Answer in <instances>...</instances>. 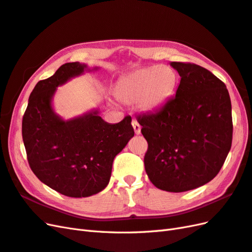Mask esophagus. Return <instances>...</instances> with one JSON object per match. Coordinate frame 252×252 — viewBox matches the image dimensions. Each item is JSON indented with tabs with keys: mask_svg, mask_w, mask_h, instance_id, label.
<instances>
[{
	"mask_svg": "<svg viewBox=\"0 0 252 252\" xmlns=\"http://www.w3.org/2000/svg\"><path fill=\"white\" fill-rule=\"evenodd\" d=\"M132 125H133V127H134L135 134H136V135H139V134H140V131H141V126H140V125H139L138 122L136 121V120H133V121H132Z\"/></svg>",
	"mask_w": 252,
	"mask_h": 252,
	"instance_id": "34e87169",
	"label": "esophagus"
}]
</instances>
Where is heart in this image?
Here are the masks:
<instances>
[{
  "instance_id": "obj_1",
  "label": "heart",
  "mask_w": 252,
  "mask_h": 252,
  "mask_svg": "<svg viewBox=\"0 0 252 252\" xmlns=\"http://www.w3.org/2000/svg\"><path fill=\"white\" fill-rule=\"evenodd\" d=\"M177 82L178 77L173 68L153 65L121 78L115 94L121 102L139 104L142 110L153 111L174 94Z\"/></svg>"
}]
</instances>
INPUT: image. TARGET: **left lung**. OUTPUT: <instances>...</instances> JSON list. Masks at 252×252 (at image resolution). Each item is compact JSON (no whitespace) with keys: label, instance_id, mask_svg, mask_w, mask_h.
I'll return each mask as SVG.
<instances>
[{"label":"left lung","instance_id":"obj_1","mask_svg":"<svg viewBox=\"0 0 252 252\" xmlns=\"http://www.w3.org/2000/svg\"><path fill=\"white\" fill-rule=\"evenodd\" d=\"M171 66L181 76L175 97L136 119L148 141L150 181L160 190L185 192L212 181L224 164L232 143L231 101L211 71L194 63Z\"/></svg>","mask_w":252,"mask_h":252}]
</instances>
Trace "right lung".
Here are the masks:
<instances>
[{"instance_id": "right-lung-1", "label": "right lung", "mask_w": 252, "mask_h": 252, "mask_svg": "<svg viewBox=\"0 0 252 252\" xmlns=\"http://www.w3.org/2000/svg\"><path fill=\"white\" fill-rule=\"evenodd\" d=\"M88 68L65 63L34 86L22 120L27 160L34 175L49 188L69 197L102 191L111 178L114 158L134 136L132 118L107 124L98 111L70 120L56 115L52 99L57 86Z\"/></svg>"}]
</instances>
